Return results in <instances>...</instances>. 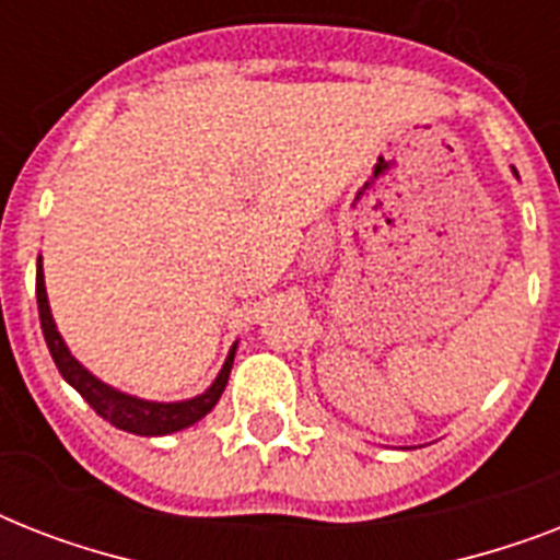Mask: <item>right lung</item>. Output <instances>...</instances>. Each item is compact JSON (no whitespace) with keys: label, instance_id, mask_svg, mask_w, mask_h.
<instances>
[{"label":"right lung","instance_id":"obj_1","mask_svg":"<svg viewBox=\"0 0 560 560\" xmlns=\"http://www.w3.org/2000/svg\"><path fill=\"white\" fill-rule=\"evenodd\" d=\"M37 311H39V325H43V337L51 351L55 366L60 369L66 381L72 383L74 389L81 392V398L90 404L101 418H107L109 424L118 430L136 435H168L177 433L183 427H191L194 421H200L202 416H209L211 407L218 404L223 389H226L229 372H232V360H235V346L229 351L226 363L220 369L218 381L211 383L209 389L197 395L191 400H179V404H156V400H142L125 392L113 389L107 383H101L95 374H90L78 360L69 354L63 337L57 334L51 311H48L46 299V281H43V264H37Z\"/></svg>","mask_w":560,"mask_h":560}]
</instances>
